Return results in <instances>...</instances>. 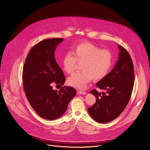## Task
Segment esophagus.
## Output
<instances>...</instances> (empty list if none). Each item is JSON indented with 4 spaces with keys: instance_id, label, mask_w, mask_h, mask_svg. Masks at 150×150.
Segmentation results:
<instances>
[{
    "instance_id": "obj_1",
    "label": "esophagus",
    "mask_w": 150,
    "mask_h": 150,
    "mask_svg": "<svg viewBox=\"0 0 150 150\" xmlns=\"http://www.w3.org/2000/svg\"><path fill=\"white\" fill-rule=\"evenodd\" d=\"M77 92H78V93L80 94V95H86V92L83 91V90H78Z\"/></svg>"
}]
</instances>
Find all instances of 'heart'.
Masks as SVG:
<instances>
[{"label": "heart", "mask_w": 150, "mask_h": 150, "mask_svg": "<svg viewBox=\"0 0 150 150\" xmlns=\"http://www.w3.org/2000/svg\"><path fill=\"white\" fill-rule=\"evenodd\" d=\"M77 63L81 64L82 71L73 74L67 79V83L76 88L84 89L92 79L97 81L107 76L112 64V56L109 51L100 50L92 43H81L71 52L65 54L62 61L64 71L72 73Z\"/></svg>", "instance_id": "1"}]
</instances>
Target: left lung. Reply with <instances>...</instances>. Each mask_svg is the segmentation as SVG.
<instances>
[{
  "instance_id": "8db88e82",
  "label": "left lung",
  "mask_w": 150,
  "mask_h": 150,
  "mask_svg": "<svg viewBox=\"0 0 150 150\" xmlns=\"http://www.w3.org/2000/svg\"><path fill=\"white\" fill-rule=\"evenodd\" d=\"M118 47L119 55L116 64L105 77L96 84L105 91L99 92L93 89L90 92L96 97V102L88 111L99 123H107L117 118L127 106L133 91L134 73L132 60L123 47Z\"/></svg>"
}]
</instances>
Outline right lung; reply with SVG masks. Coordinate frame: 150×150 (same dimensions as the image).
I'll return each mask as SVG.
<instances>
[{"label": "right lung", "instance_id": "add662e5", "mask_svg": "<svg viewBox=\"0 0 150 150\" xmlns=\"http://www.w3.org/2000/svg\"><path fill=\"white\" fill-rule=\"evenodd\" d=\"M63 38L45 39L33 46L23 67V89L30 106L41 117L48 120L59 118L66 111L76 90L64 86L58 91L52 83L64 86V74L55 58V51Z\"/></svg>", "mask_w": 150, "mask_h": 150}]
</instances>
